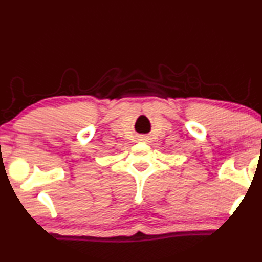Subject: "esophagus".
I'll use <instances>...</instances> for the list:
<instances>
[{
	"mask_svg": "<svg viewBox=\"0 0 262 262\" xmlns=\"http://www.w3.org/2000/svg\"><path fill=\"white\" fill-rule=\"evenodd\" d=\"M147 139H148V137H147V136H143V135H142V136L140 137L141 141H147Z\"/></svg>",
	"mask_w": 262,
	"mask_h": 262,
	"instance_id": "1",
	"label": "esophagus"
}]
</instances>
